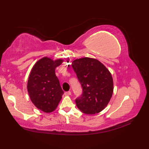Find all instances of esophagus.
<instances>
[{"mask_svg": "<svg viewBox=\"0 0 149 149\" xmlns=\"http://www.w3.org/2000/svg\"><path fill=\"white\" fill-rule=\"evenodd\" d=\"M65 94L66 95H71V91H66V92L65 93Z\"/></svg>", "mask_w": 149, "mask_h": 149, "instance_id": "obj_1", "label": "esophagus"}]
</instances>
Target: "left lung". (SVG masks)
<instances>
[{"mask_svg": "<svg viewBox=\"0 0 149 149\" xmlns=\"http://www.w3.org/2000/svg\"><path fill=\"white\" fill-rule=\"evenodd\" d=\"M72 66L83 88V93L75 99L81 112L94 115L105 108L113 92L112 75L99 60L90 58L77 59Z\"/></svg>", "mask_w": 149, "mask_h": 149, "instance_id": "obj_1", "label": "left lung"}]
</instances>
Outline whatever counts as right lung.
Here are the masks:
<instances>
[{
	"label": "right lung",
	"mask_w": 149,
	"mask_h": 149,
	"mask_svg": "<svg viewBox=\"0 0 149 149\" xmlns=\"http://www.w3.org/2000/svg\"><path fill=\"white\" fill-rule=\"evenodd\" d=\"M63 61L61 59L53 61L44 57L35 63L29 74L27 87L30 99L38 109L45 113L56 109L64 93L55 74L56 68Z\"/></svg>",
	"instance_id": "obj_1"
}]
</instances>
